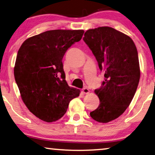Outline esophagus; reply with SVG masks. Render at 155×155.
Returning <instances> with one entry per match:
<instances>
[{"instance_id":"34e87169","label":"esophagus","mask_w":155,"mask_h":155,"mask_svg":"<svg viewBox=\"0 0 155 155\" xmlns=\"http://www.w3.org/2000/svg\"><path fill=\"white\" fill-rule=\"evenodd\" d=\"M82 92H83V93H84V94H88V93L90 92V90H89V89H88V88L84 87L82 90Z\"/></svg>"}]
</instances>
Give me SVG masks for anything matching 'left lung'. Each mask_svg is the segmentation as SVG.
Masks as SVG:
<instances>
[{"label": "left lung", "mask_w": 155, "mask_h": 155, "mask_svg": "<svg viewBox=\"0 0 155 155\" xmlns=\"http://www.w3.org/2000/svg\"><path fill=\"white\" fill-rule=\"evenodd\" d=\"M83 41L92 50L105 81L94 90L99 106L90 113L99 123H108L121 116L133 99L140 79L138 52L132 38L110 27L85 31Z\"/></svg>", "instance_id": "obj_1"}]
</instances>
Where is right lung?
<instances>
[{
    "mask_svg": "<svg viewBox=\"0 0 155 155\" xmlns=\"http://www.w3.org/2000/svg\"><path fill=\"white\" fill-rule=\"evenodd\" d=\"M83 33V29L46 31L26 39L19 48L14 78L24 104L41 120L50 123L61 119L70 101L80 94V90L65 81L62 59Z\"/></svg>",
    "mask_w": 155,
    "mask_h": 155,
    "instance_id": "obj_1",
    "label": "right lung"
}]
</instances>
